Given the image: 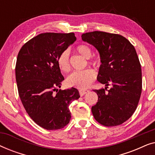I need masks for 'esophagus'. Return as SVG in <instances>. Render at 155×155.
<instances>
[{
    "instance_id": "esophagus-1",
    "label": "esophagus",
    "mask_w": 155,
    "mask_h": 155,
    "mask_svg": "<svg viewBox=\"0 0 155 155\" xmlns=\"http://www.w3.org/2000/svg\"><path fill=\"white\" fill-rule=\"evenodd\" d=\"M87 92H88L87 90H83V89H81V90H79V93L80 96H83L84 94H85Z\"/></svg>"
}]
</instances>
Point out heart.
<instances>
[{
    "instance_id": "b5f03b06",
    "label": "heart",
    "mask_w": 155,
    "mask_h": 155,
    "mask_svg": "<svg viewBox=\"0 0 155 155\" xmlns=\"http://www.w3.org/2000/svg\"><path fill=\"white\" fill-rule=\"evenodd\" d=\"M76 50L84 58H88L89 65H95L97 61L90 59L92 49L87 44H80L76 47ZM58 65L63 73H68L71 70L69 60V53L67 50L63 51L58 58ZM96 78V73L92 69L88 68L82 71H75L67 78V83L70 86L78 88H86L92 83Z\"/></svg>"
}]
</instances>
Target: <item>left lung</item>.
I'll use <instances>...</instances> for the list:
<instances>
[{
    "mask_svg": "<svg viewBox=\"0 0 155 155\" xmlns=\"http://www.w3.org/2000/svg\"><path fill=\"white\" fill-rule=\"evenodd\" d=\"M98 50L101 64L97 80L106 87L94 90L98 101L92 107L95 120L104 126L122 124L137 109L142 92L141 65L136 51L126 38L94 31L82 35ZM112 87L108 89V86Z\"/></svg>",
    "mask_w": 155,
    "mask_h": 155,
    "instance_id": "obj_1",
    "label": "left lung"
}]
</instances>
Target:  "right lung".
I'll list each match as a JSON object with an SVG mask.
<instances>
[{
    "instance_id": "add662e5",
    "label": "right lung",
    "mask_w": 155,
    "mask_h": 155,
    "mask_svg": "<svg viewBox=\"0 0 155 155\" xmlns=\"http://www.w3.org/2000/svg\"><path fill=\"white\" fill-rule=\"evenodd\" d=\"M75 40L73 32L41 33L18 53L15 77L19 96L29 117L46 130L67 126L71 118L69 105L80 97L74 87L58 90L64 80L58 58Z\"/></svg>"
}]
</instances>
